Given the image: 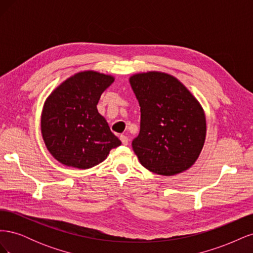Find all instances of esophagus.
<instances>
[{"label": "esophagus", "instance_id": "34e87169", "mask_svg": "<svg viewBox=\"0 0 253 253\" xmlns=\"http://www.w3.org/2000/svg\"><path fill=\"white\" fill-rule=\"evenodd\" d=\"M120 140H121V142L124 143L125 145H126V144L128 143V138H127V137H126V135H121V136H120Z\"/></svg>", "mask_w": 253, "mask_h": 253}]
</instances>
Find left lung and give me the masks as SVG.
<instances>
[{
    "mask_svg": "<svg viewBox=\"0 0 253 253\" xmlns=\"http://www.w3.org/2000/svg\"><path fill=\"white\" fill-rule=\"evenodd\" d=\"M140 106V132L132 142L149 171L173 176L192 167L203 150L207 125L197 99L174 76L147 72L129 77Z\"/></svg>",
    "mask_w": 253,
    "mask_h": 253,
    "instance_id": "8db88e82",
    "label": "left lung"
}]
</instances>
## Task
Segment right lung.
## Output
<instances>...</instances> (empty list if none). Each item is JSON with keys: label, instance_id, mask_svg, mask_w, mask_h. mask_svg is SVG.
Masks as SVG:
<instances>
[{"label": "right lung", "instance_id": "right-lung-1", "mask_svg": "<svg viewBox=\"0 0 253 253\" xmlns=\"http://www.w3.org/2000/svg\"><path fill=\"white\" fill-rule=\"evenodd\" d=\"M115 78L83 71L60 84L44 102L41 133L51 156L67 167L86 170L109 156L121 141L110 129L97 104Z\"/></svg>", "mask_w": 253, "mask_h": 253}]
</instances>
